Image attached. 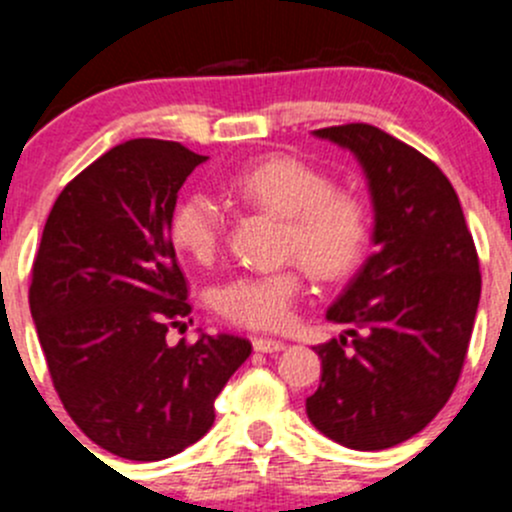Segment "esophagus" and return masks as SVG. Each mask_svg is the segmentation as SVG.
<instances>
[{
    "label": "esophagus",
    "mask_w": 512,
    "mask_h": 512,
    "mask_svg": "<svg viewBox=\"0 0 512 512\" xmlns=\"http://www.w3.org/2000/svg\"><path fill=\"white\" fill-rule=\"evenodd\" d=\"M252 347H255V352H262V354H275V352H282V349H285V342H280V339L255 337V339H252Z\"/></svg>",
    "instance_id": "34e87169"
}]
</instances>
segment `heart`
Masks as SVG:
<instances>
[{
    "label": "heart",
    "mask_w": 512,
    "mask_h": 512,
    "mask_svg": "<svg viewBox=\"0 0 512 512\" xmlns=\"http://www.w3.org/2000/svg\"><path fill=\"white\" fill-rule=\"evenodd\" d=\"M230 190L247 203L285 218V255L299 257L319 280L349 275L366 252L369 205L352 190L294 156H265L230 178ZM225 215L208 190H190L170 215V240L195 262H210L223 245ZM304 289L302 267L232 277L215 292L227 322L247 329H285Z\"/></svg>",
    "instance_id": "1"
}]
</instances>
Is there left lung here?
I'll return each mask as SVG.
<instances>
[{
    "mask_svg": "<svg viewBox=\"0 0 512 512\" xmlns=\"http://www.w3.org/2000/svg\"><path fill=\"white\" fill-rule=\"evenodd\" d=\"M314 136L364 168L376 250L329 307V322L349 329L314 347L322 384L307 416L342 446L381 451L426 428L456 389L480 299L478 252L433 160L369 123Z\"/></svg>",
    "mask_w": 512,
    "mask_h": 512,
    "instance_id": "left-lung-1",
    "label": "left lung"
}]
</instances>
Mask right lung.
I'll return each mask as SVG.
<instances>
[{
  "label": "right lung",
  "instance_id": "1",
  "mask_svg": "<svg viewBox=\"0 0 512 512\" xmlns=\"http://www.w3.org/2000/svg\"><path fill=\"white\" fill-rule=\"evenodd\" d=\"M205 156L133 138L56 198L29 307L61 404L113 456L163 461L210 431L215 399L252 344L232 334L165 342L190 317L170 215Z\"/></svg>",
  "mask_w": 512,
  "mask_h": 512
}]
</instances>
